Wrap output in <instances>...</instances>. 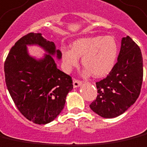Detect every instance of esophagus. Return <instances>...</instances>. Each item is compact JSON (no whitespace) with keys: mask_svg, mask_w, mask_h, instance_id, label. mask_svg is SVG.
<instances>
[{"mask_svg":"<svg viewBox=\"0 0 147 147\" xmlns=\"http://www.w3.org/2000/svg\"><path fill=\"white\" fill-rule=\"evenodd\" d=\"M82 84H83V82H82V81H80V80H75L73 81V87L75 88H78V87H80V86H81V85H82Z\"/></svg>","mask_w":147,"mask_h":147,"instance_id":"obj_1","label":"esophagus"}]
</instances>
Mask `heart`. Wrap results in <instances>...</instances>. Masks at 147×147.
Instances as JSON below:
<instances>
[{
  "label": "heart",
  "instance_id": "obj_1",
  "mask_svg": "<svg viewBox=\"0 0 147 147\" xmlns=\"http://www.w3.org/2000/svg\"><path fill=\"white\" fill-rule=\"evenodd\" d=\"M118 53L115 38L111 36H94L74 40L71 49H61L62 59L67 69L79 63V57L85 67L84 74L95 77L105 76L112 69Z\"/></svg>",
  "mask_w": 147,
  "mask_h": 147
}]
</instances>
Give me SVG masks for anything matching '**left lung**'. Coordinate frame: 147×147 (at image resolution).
I'll return each instance as SVG.
<instances>
[{"label":"left lung","instance_id":"8db88e82","mask_svg":"<svg viewBox=\"0 0 147 147\" xmlns=\"http://www.w3.org/2000/svg\"><path fill=\"white\" fill-rule=\"evenodd\" d=\"M142 77L141 50L127 36L122 39L117 63L105 79L96 83L98 95L91 109L106 119L123 114L138 98Z\"/></svg>","mask_w":147,"mask_h":147}]
</instances>
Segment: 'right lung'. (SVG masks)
Returning <instances> with one entry per match:
<instances>
[{
    "mask_svg": "<svg viewBox=\"0 0 147 147\" xmlns=\"http://www.w3.org/2000/svg\"><path fill=\"white\" fill-rule=\"evenodd\" d=\"M37 45L46 54L40 59L29 55L27 46ZM62 54L41 33L30 32L16 42L5 62L8 91L20 112L36 124H47L64 107L67 95L73 88L72 80L57 68L53 59Z\"/></svg>",
    "mask_w": 147,
    "mask_h": 147,
    "instance_id": "1",
    "label": "right lung"
}]
</instances>
